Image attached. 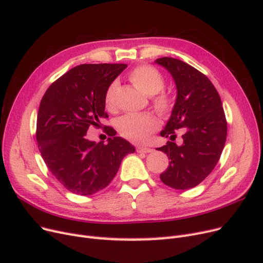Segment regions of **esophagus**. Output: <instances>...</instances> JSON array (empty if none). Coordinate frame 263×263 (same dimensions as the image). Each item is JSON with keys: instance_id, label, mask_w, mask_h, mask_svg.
Wrapping results in <instances>:
<instances>
[{"instance_id": "esophagus-1", "label": "esophagus", "mask_w": 263, "mask_h": 263, "mask_svg": "<svg viewBox=\"0 0 263 263\" xmlns=\"http://www.w3.org/2000/svg\"><path fill=\"white\" fill-rule=\"evenodd\" d=\"M136 151L139 154H148V153H151L153 151V149L149 148V147H144V146H139L136 148Z\"/></svg>"}]
</instances>
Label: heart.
<instances>
[{"instance_id": "1", "label": "heart", "mask_w": 263, "mask_h": 263, "mask_svg": "<svg viewBox=\"0 0 263 263\" xmlns=\"http://www.w3.org/2000/svg\"><path fill=\"white\" fill-rule=\"evenodd\" d=\"M129 80L133 84L148 97H154V107L160 115H168L173 108V99L168 92L161 91L165 80L160 71L150 65H141L135 68L129 73ZM118 81L109 83L104 95V103L107 109H114L116 102V90ZM160 124L151 114H129L117 119L116 129L125 139L132 142H144Z\"/></svg>"}]
</instances>
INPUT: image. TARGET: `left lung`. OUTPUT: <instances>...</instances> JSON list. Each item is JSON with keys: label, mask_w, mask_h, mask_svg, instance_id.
<instances>
[{"label": "left lung", "mask_w": 263, "mask_h": 263, "mask_svg": "<svg viewBox=\"0 0 263 263\" xmlns=\"http://www.w3.org/2000/svg\"><path fill=\"white\" fill-rule=\"evenodd\" d=\"M174 79L178 95L162 137L171 140L157 148L169 158V166L160 174L165 185L177 190L194 187L217 164L227 137V121L220 97L210 79L186 62L170 57L156 60ZM183 128V144L173 140Z\"/></svg>", "instance_id": "1"}]
</instances>
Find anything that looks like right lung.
I'll list each match as a JSON object with an SVG mask.
<instances>
[{
	"label": "right lung",
	"mask_w": 263,
	"mask_h": 263,
	"mask_svg": "<svg viewBox=\"0 0 263 263\" xmlns=\"http://www.w3.org/2000/svg\"><path fill=\"white\" fill-rule=\"evenodd\" d=\"M125 63H85L69 70L47 89L37 115L36 139L49 171L70 192L92 195L114 179L124 157L135 153L128 141L104 126L107 144L87 140L91 126L102 127L104 95Z\"/></svg>",
	"instance_id": "obj_1"
}]
</instances>
